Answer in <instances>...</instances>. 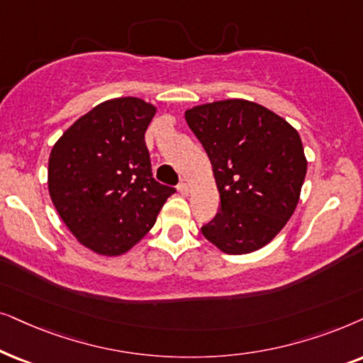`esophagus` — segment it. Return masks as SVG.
Wrapping results in <instances>:
<instances>
[{"mask_svg":"<svg viewBox=\"0 0 363 363\" xmlns=\"http://www.w3.org/2000/svg\"><path fill=\"white\" fill-rule=\"evenodd\" d=\"M177 191L181 192L182 196H189V192H191V189H189V184H187V182H181V184L177 186Z\"/></svg>","mask_w":363,"mask_h":363,"instance_id":"obj_1","label":"esophagus"}]
</instances>
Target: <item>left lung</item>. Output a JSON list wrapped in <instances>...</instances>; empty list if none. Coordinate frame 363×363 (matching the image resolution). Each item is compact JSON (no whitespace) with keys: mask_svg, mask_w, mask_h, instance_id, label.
I'll return each mask as SVG.
<instances>
[{"mask_svg":"<svg viewBox=\"0 0 363 363\" xmlns=\"http://www.w3.org/2000/svg\"><path fill=\"white\" fill-rule=\"evenodd\" d=\"M212 164L220 212L202 234L224 254L267 245L301 199L307 159L297 129L247 99L214 101L186 111Z\"/></svg>","mask_w":363,"mask_h":363,"instance_id":"left-lung-1","label":"left lung"}]
</instances>
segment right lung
Masks as SVG:
<instances>
[{"label":"right lung","instance_id":"add662e5","mask_svg":"<svg viewBox=\"0 0 363 363\" xmlns=\"http://www.w3.org/2000/svg\"><path fill=\"white\" fill-rule=\"evenodd\" d=\"M157 108L125 96L101 103L57 139L48 191L81 245L106 257L131 250L176 189L154 181L144 134Z\"/></svg>","mask_w":363,"mask_h":363}]
</instances>
